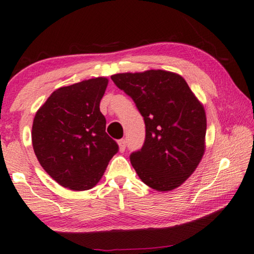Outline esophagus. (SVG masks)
Listing matches in <instances>:
<instances>
[{"mask_svg":"<svg viewBox=\"0 0 254 254\" xmlns=\"http://www.w3.org/2000/svg\"><path fill=\"white\" fill-rule=\"evenodd\" d=\"M119 146H120V151H124L127 148V141L126 139H121L119 140Z\"/></svg>","mask_w":254,"mask_h":254,"instance_id":"34e87169","label":"esophagus"}]
</instances>
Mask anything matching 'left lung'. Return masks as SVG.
Returning a JSON list of instances; mask_svg holds the SVG:
<instances>
[{
	"mask_svg": "<svg viewBox=\"0 0 254 254\" xmlns=\"http://www.w3.org/2000/svg\"><path fill=\"white\" fill-rule=\"evenodd\" d=\"M111 78L134 100L146 124L143 147L130 156L136 174L156 191L179 188L193 174L206 150L202 103L175 72L147 70Z\"/></svg>",
	"mask_w": 254,
	"mask_h": 254,
	"instance_id": "1",
	"label": "left lung"
}]
</instances>
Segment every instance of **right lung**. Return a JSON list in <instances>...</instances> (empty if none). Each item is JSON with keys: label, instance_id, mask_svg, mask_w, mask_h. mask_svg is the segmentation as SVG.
<instances>
[{"label": "right lung", "instance_id": "right-lung-1", "mask_svg": "<svg viewBox=\"0 0 254 254\" xmlns=\"http://www.w3.org/2000/svg\"><path fill=\"white\" fill-rule=\"evenodd\" d=\"M107 84V78L98 76L61 87L36 112L31 130L35 155L47 174L70 190L94 188L118 152L99 110Z\"/></svg>", "mask_w": 254, "mask_h": 254}]
</instances>
